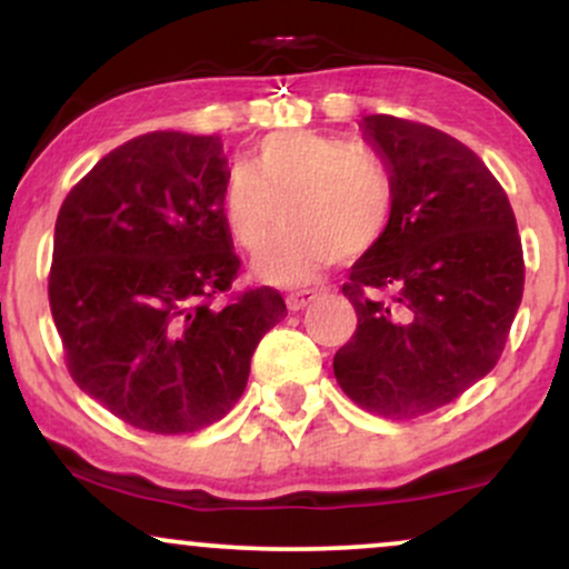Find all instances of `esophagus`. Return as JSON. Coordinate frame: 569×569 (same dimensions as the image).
I'll return each mask as SVG.
<instances>
[{
  "instance_id": "1",
  "label": "esophagus",
  "mask_w": 569,
  "mask_h": 569,
  "mask_svg": "<svg viewBox=\"0 0 569 569\" xmlns=\"http://www.w3.org/2000/svg\"><path fill=\"white\" fill-rule=\"evenodd\" d=\"M318 297L316 289H293L289 297H286V305H289V310H302V307H307L312 302V299Z\"/></svg>"
}]
</instances>
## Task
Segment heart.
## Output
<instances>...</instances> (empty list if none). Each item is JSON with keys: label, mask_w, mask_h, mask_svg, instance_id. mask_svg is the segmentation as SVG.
<instances>
[{"label": "heart", "mask_w": 569, "mask_h": 569, "mask_svg": "<svg viewBox=\"0 0 569 569\" xmlns=\"http://www.w3.org/2000/svg\"><path fill=\"white\" fill-rule=\"evenodd\" d=\"M289 206V227L253 259L267 283H297L321 267L363 257L388 232L396 211L390 162L363 143L316 130L264 139L248 168H234L221 189V219L234 246L257 251Z\"/></svg>", "instance_id": "obj_1"}]
</instances>
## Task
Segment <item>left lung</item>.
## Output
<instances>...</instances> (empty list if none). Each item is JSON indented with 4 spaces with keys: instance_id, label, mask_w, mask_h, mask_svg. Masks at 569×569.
<instances>
[{
    "instance_id": "left-lung-1",
    "label": "left lung",
    "mask_w": 569,
    "mask_h": 569,
    "mask_svg": "<svg viewBox=\"0 0 569 569\" xmlns=\"http://www.w3.org/2000/svg\"><path fill=\"white\" fill-rule=\"evenodd\" d=\"M361 128L393 168L396 211L342 286L358 326L335 377L361 409L411 420L495 369L525 291V253L506 189L466 143L393 114Z\"/></svg>"
}]
</instances>
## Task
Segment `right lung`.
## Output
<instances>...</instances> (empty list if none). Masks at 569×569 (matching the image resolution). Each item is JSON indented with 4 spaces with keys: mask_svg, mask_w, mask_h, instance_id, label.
<instances>
[{
    "mask_svg": "<svg viewBox=\"0 0 569 569\" xmlns=\"http://www.w3.org/2000/svg\"><path fill=\"white\" fill-rule=\"evenodd\" d=\"M227 176L217 136L154 130L98 160L58 211L48 297L71 380L149 433L221 420L286 318L270 286L213 305L240 276Z\"/></svg>",
    "mask_w": 569,
    "mask_h": 569,
    "instance_id": "add662e5",
    "label": "right lung"
}]
</instances>
